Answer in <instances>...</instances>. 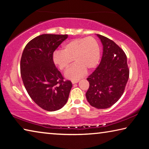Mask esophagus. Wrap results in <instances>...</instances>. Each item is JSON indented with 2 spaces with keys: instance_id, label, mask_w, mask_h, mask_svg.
<instances>
[{
  "instance_id": "34e87169",
  "label": "esophagus",
  "mask_w": 149,
  "mask_h": 149,
  "mask_svg": "<svg viewBox=\"0 0 149 149\" xmlns=\"http://www.w3.org/2000/svg\"><path fill=\"white\" fill-rule=\"evenodd\" d=\"M79 81V79H74V80H71L72 84H76V83H77Z\"/></svg>"
}]
</instances>
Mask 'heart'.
<instances>
[{
	"label": "heart",
	"instance_id": "1",
	"mask_svg": "<svg viewBox=\"0 0 149 149\" xmlns=\"http://www.w3.org/2000/svg\"><path fill=\"white\" fill-rule=\"evenodd\" d=\"M100 58V44L92 36L72 39L64 44L63 50L56 49L53 54L54 63L61 70H67L74 59L77 63L65 73V77L69 79L81 77L86 69H94Z\"/></svg>",
	"mask_w": 149,
	"mask_h": 149
}]
</instances>
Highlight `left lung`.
Returning <instances> with one entry per match:
<instances>
[{"mask_svg": "<svg viewBox=\"0 0 149 149\" xmlns=\"http://www.w3.org/2000/svg\"><path fill=\"white\" fill-rule=\"evenodd\" d=\"M103 46L100 65L87 79L90 86L86 93L88 102L97 109H107L118 101L129 79L127 57L111 39L97 35Z\"/></svg>", "mask_w": 149, "mask_h": 149, "instance_id": "obj_1", "label": "left lung"}]
</instances>
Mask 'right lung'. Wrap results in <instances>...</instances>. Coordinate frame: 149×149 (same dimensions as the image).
Returning a JSON list of instances; mask_svg holds the SVG:
<instances>
[{"label":"right lung","instance_id":"right-lung-1","mask_svg":"<svg viewBox=\"0 0 149 149\" xmlns=\"http://www.w3.org/2000/svg\"><path fill=\"white\" fill-rule=\"evenodd\" d=\"M67 35L44 34L25 46L20 61L22 81L29 95L40 108L55 111L62 108L69 98L72 83L64 80L55 66L53 54Z\"/></svg>","mask_w":149,"mask_h":149}]
</instances>
